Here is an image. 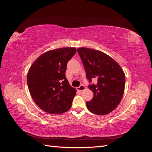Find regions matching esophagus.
<instances>
[{
  "mask_svg": "<svg viewBox=\"0 0 152 152\" xmlns=\"http://www.w3.org/2000/svg\"><path fill=\"white\" fill-rule=\"evenodd\" d=\"M77 89L78 91H84V90L86 89V87L84 86H83V85H81L79 87H77Z\"/></svg>",
  "mask_w": 152,
  "mask_h": 152,
  "instance_id": "34e87169",
  "label": "esophagus"
}]
</instances>
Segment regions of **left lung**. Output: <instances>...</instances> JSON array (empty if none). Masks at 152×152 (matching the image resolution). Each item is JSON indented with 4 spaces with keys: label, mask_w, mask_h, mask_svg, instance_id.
<instances>
[{
    "label": "left lung",
    "mask_w": 152,
    "mask_h": 152,
    "mask_svg": "<svg viewBox=\"0 0 152 152\" xmlns=\"http://www.w3.org/2000/svg\"><path fill=\"white\" fill-rule=\"evenodd\" d=\"M77 52L82 59L86 77L91 84L93 98L86 102L87 108L96 115H106L117 108L122 98L126 77L121 66L105 53L89 48H80Z\"/></svg>",
    "instance_id": "8db88e82"
}]
</instances>
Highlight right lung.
<instances>
[{
    "mask_svg": "<svg viewBox=\"0 0 152 152\" xmlns=\"http://www.w3.org/2000/svg\"><path fill=\"white\" fill-rule=\"evenodd\" d=\"M75 48H63L42 54L30 66L27 84L35 103L51 114L65 112L72 107L76 90L68 83L65 72Z\"/></svg>",
    "mask_w": 152,
    "mask_h": 152,
    "instance_id": "obj_1",
    "label": "right lung"
}]
</instances>
